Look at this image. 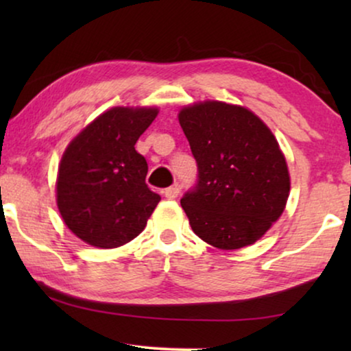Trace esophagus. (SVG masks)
I'll use <instances>...</instances> for the list:
<instances>
[{
    "instance_id": "esophagus-1",
    "label": "esophagus",
    "mask_w": 351,
    "mask_h": 351,
    "mask_svg": "<svg viewBox=\"0 0 351 351\" xmlns=\"http://www.w3.org/2000/svg\"><path fill=\"white\" fill-rule=\"evenodd\" d=\"M179 193H180V189L177 185L169 186V189L165 190V196L167 199H176L177 196H179Z\"/></svg>"
}]
</instances>
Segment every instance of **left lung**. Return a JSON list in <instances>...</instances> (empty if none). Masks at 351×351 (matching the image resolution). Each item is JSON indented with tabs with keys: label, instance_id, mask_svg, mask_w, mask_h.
Masks as SVG:
<instances>
[{
	"label": "left lung",
	"instance_id": "8db88e82",
	"mask_svg": "<svg viewBox=\"0 0 351 351\" xmlns=\"http://www.w3.org/2000/svg\"><path fill=\"white\" fill-rule=\"evenodd\" d=\"M198 165V180L180 199L191 230L210 246L233 251L261 239L286 208V158L251 110L217 100L179 113Z\"/></svg>",
	"mask_w": 351,
	"mask_h": 351
}]
</instances>
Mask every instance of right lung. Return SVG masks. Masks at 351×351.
Here are the masks:
<instances>
[{
  "label": "right lung",
  "instance_id": "right-lung-1",
  "mask_svg": "<svg viewBox=\"0 0 351 351\" xmlns=\"http://www.w3.org/2000/svg\"><path fill=\"white\" fill-rule=\"evenodd\" d=\"M155 107H114L69 143L57 174V206L66 227L90 246H123L142 233L161 196L148 189L136 142Z\"/></svg>",
  "mask_w": 351,
  "mask_h": 351
}]
</instances>
